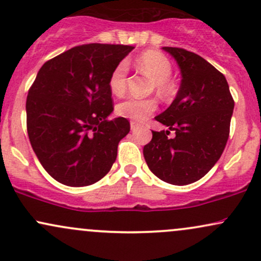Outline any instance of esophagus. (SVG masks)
I'll list each match as a JSON object with an SVG mask.
<instances>
[{"label": "esophagus", "instance_id": "34e87169", "mask_svg": "<svg viewBox=\"0 0 261 261\" xmlns=\"http://www.w3.org/2000/svg\"><path fill=\"white\" fill-rule=\"evenodd\" d=\"M139 130H140V125H137L136 122L131 121V131H133V133H136V131Z\"/></svg>", "mask_w": 261, "mask_h": 261}]
</instances>
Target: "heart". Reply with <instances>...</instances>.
Wrapping results in <instances>:
<instances>
[{
	"label": "heart",
	"instance_id": "heart-1",
	"mask_svg": "<svg viewBox=\"0 0 261 261\" xmlns=\"http://www.w3.org/2000/svg\"><path fill=\"white\" fill-rule=\"evenodd\" d=\"M136 64L143 72H146L154 81L155 88L162 94H169L172 92V85L169 77L172 74V64L163 54L148 50L142 53L137 58ZM127 64L119 62L114 67L109 77V88L115 95H121L126 88ZM157 109V101L154 99H136L128 98L118 106V114L133 121L143 122Z\"/></svg>",
	"mask_w": 261,
	"mask_h": 261
}]
</instances>
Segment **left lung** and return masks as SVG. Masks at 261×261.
Returning a JSON list of instances; mask_svg holds the SVG:
<instances>
[{
  "label": "left lung",
  "mask_w": 261,
  "mask_h": 261,
  "mask_svg": "<svg viewBox=\"0 0 261 261\" xmlns=\"http://www.w3.org/2000/svg\"><path fill=\"white\" fill-rule=\"evenodd\" d=\"M180 68L175 99L155 120L174 130L152 131L143 147L148 168L161 180L188 185L199 180L220 160L229 136L234 100L226 77L196 54L180 47H162Z\"/></svg>",
  "instance_id": "obj_1"
}]
</instances>
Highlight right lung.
<instances>
[{"instance_id": "1", "label": "right lung", "mask_w": 261, "mask_h": 261, "mask_svg": "<svg viewBox=\"0 0 261 261\" xmlns=\"http://www.w3.org/2000/svg\"><path fill=\"white\" fill-rule=\"evenodd\" d=\"M130 45L74 46L41 66L27 97V130L33 151L55 180L87 187L112 168L118 145L130 131L113 113L109 77Z\"/></svg>"}]
</instances>
